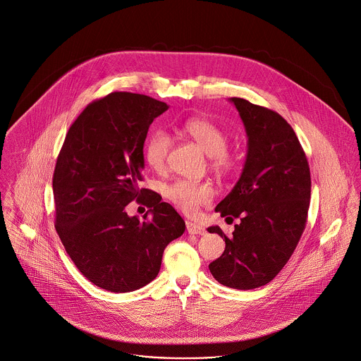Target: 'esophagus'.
Returning <instances> with one entry per match:
<instances>
[{
    "label": "esophagus",
    "mask_w": 361,
    "mask_h": 361,
    "mask_svg": "<svg viewBox=\"0 0 361 361\" xmlns=\"http://www.w3.org/2000/svg\"><path fill=\"white\" fill-rule=\"evenodd\" d=\"M187 230H188L189 234H204L206 233V228L200 224H193V222H187Z\"/></svg>",
    "instance_id": "34e87169"
}]
</instances>
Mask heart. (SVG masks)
<instances>
[{"label": "heart", "mask_w": 361, "mask_h": 361, "mask_svg": "<svg viewBox=\"0 0 361 361\" xmlns=\"http://www.w3.org/2000/svg\"><path fill=\"white\" fill-rule=\"evenodd\" d=\"M181 131L190 137L207 155L211 165L219 172H230L237 165V155L227 147V134L224 128L207 118H190L181 126ZM172 139L168 133L155 130L146 140L145 158L155 169H164L171 152ZM166 196L173 204L185 214H195L197 208L212 199V189L204 183H190L185 180L176 181L166 189Z\"/></svg>", "instance_id": "heart-1"}]
</instances>
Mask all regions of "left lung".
Masks as SVG:
<instances>
[{"mask_svg": "<svg viewBox=\"0 0 361 361\" xmlns=\"http://www.w3.org/2000/svg\"><path fill=\"white\" fill-rule=\"evenodd\" d=\"M247 135L238 183L216 206L221 216L240 218L233 237L208 227L224 242V255L208 268L216 281L235 290L268 284L300 240L311 195L309 162L295 131L277 112L231 97Z\"/></svg>", "mask_w": 361, "mask_h": 361, "instance_id": "8db88e82", "label": "left lung"}]
</instances>
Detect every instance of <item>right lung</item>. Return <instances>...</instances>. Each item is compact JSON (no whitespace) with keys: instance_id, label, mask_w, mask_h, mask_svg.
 Segmentation results:
<instances>
[{"instance_id":"obj_1","label":"right lung","mask_w":361,"mask_h":361,"mask_svg":"<svg viewBox=\"0 0 361 361\" xmlns=\"http://www.w3.org/2000/svg\"><path fill=\"white\" fill-rule=\"evenodd\" d=\"M168 108L145 94L109 93L70 126L58 155L56 233L78 271L106 291H135L153 281L165 247L185 231L169 203L139 188L149 127ZM133 200L149 207L143 221L125 212Z\"/></svg>"}]
</instances>
